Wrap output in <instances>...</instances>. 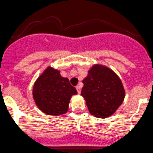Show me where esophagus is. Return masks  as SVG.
<instances>
[{"mask_svg": "<svg viewBox=\"0 0 153 153\" xmlns=\"http://www.w3.org/2000/svg\"><path fill=\"white\" fill-rule=\"evenodd\" d=\"M76 89L77 91L78 94H80L81 92V86L80 85H77V86H76Z\"/></svg>", "mask_w": 153, "mask_h": 153, "instance_id": "34e87169", "label": "esophagus"}]
</instances>
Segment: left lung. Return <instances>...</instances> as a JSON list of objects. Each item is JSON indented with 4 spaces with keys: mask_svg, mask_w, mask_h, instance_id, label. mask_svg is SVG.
Here are the masks:
<instances>
[{
    "mask_svg": "<svg viewBox=\"0 0 153 153\" xmlns=\"http://www.w3.org/2000/svg\"><path fill=\"white\" fill-rule=\"evenodd\" d=\"M82 82L81 95L89 113L95 117L112 116L124 101L126 91L121 79L104 65H93Z\"/></svg>",
    "mask_w": 153,
    "mask_h": 153,
    "instance_id": "1",
    "label": "left lung"
}]
</instances>
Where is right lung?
Masks as SVG:
<instances>
[{"mask_svg":"<svg viewBox=\"0 0 153 153\" xmlns=\"http://www.w3.org/2000/svg\"><path fill=\"white\" fill-rule=\"evenodd\" d=\"M32 93L36 105L43 113L60 116L68 112L70 100L77 91L59 70L48 67L35 81Z\"/></svg>","mask_w":153,"mask_h":153,"instance_id":"add662e5","label":"right lung"}]
</instances>
